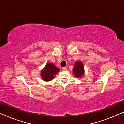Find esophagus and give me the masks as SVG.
<instances>
[{
    "mask_svg": "<svg viewBox=\"0 0 124 124\" xmlns=\"http://www.w3.org/2000/svg\"><path fill=\"white\" fill-rule=\"evenodd\" d=\"M62 69L63 70V71H67V68L65 67H63V68Z\"/></svg>",
    "mask_w": 124,
    "mask_h": 124,
    "instance_id": "1",
    "label": "esophagus"
}]
</instances>
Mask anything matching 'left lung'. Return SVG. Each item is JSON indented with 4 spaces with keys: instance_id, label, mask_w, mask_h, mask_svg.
<instances>
[{
    "instance_id": "obj_1",
    "label": "left lung",
    "mask_w": 124,
    "mask_h": 124,
    "mask_svg": "<svg viewBox=\"0 0 124 124\" xmlns=\"http://www.w3.org/2000/svg\"><path fill=\"white\" fill-rule=\"evenodd\" d=\"M73 72L75 76L77 78H80L84 75V64L80 61L75 62V66L73 68Z\"/></svg>"
}]
</instances>
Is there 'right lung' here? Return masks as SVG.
<instances>
[{
	"mask_svg": "<svg viewBox=\"0 0 124 124\" xmlns=\"http://www.w3.org/2000/svg\"><path fill=\"white\" fill-rule=\"evenodd\" d=\"M60 71V70L52 63L46 64L44 68L41 70L42 78L44 81H50L54 78L55 76Z\"/></svg>",
	"mask_w": 124,
	"mask_h": 124,
	"instance_id": "obj_1",
	"label": "right lung"
}]
</instances>
